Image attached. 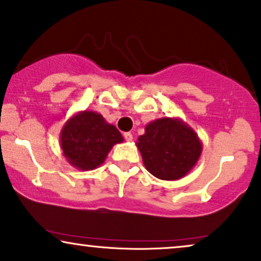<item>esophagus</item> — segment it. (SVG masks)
<instances>
[{
    "label": "esophagus",
    "instance_id": "34e87169",
    "mask_svg": "<svg viewBox=\"0 0 261 261\" xmlns=\"http://www.w3.org/2000/svg\"><path fill=\"white\" fill-rule=\"evenodd\" d=\"M123 137H124V139H126V141H128V143H130V141L133 140V135H132V133H124Z\"/></svg>",
    "mask_w": 261,
    "mask_h": 261
}]
</instances>
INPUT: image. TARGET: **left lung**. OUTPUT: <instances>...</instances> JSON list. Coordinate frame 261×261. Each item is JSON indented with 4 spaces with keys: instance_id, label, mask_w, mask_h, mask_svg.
I'll list each match as a JSON object with an SVG mask.
<instances>
[{
    "instance_id": "1",
    "label": "left lung",
    "mask_w": 261,
    "mask_h": 261,
    "mask_svg": "<svg viewBox=\"0 0 261 261\" xmlns=\"http://www.w3.org/2000/svg\"><path fill=\"white\" fill-rule=\"evenodd\" d=\"M145 168L160 180H180L194 168L202 143L192 127L178 117H163L145 127L138 138Z\"/></svg>"
}]
</instances>
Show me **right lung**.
I'll return each instance as SVG.
<instances>
[{
    "mask_svg": "<svg viewBox=\"0 0 261 261\" xmlns=\"http://www.w3.org/2000/svg\"><path fill=\"white\" fill-rule=\"evenodd\" d=\"M123 141L114 124L96 111L84 110L67 120L60 134L63 155L79 170H93L104 163L114 145Z\"/></svg>",
    "mask_w": 261,
    "mask_h": 261,
    "instance_id": "right-lung-1",
    "label": "right lung"
}]
</instances>
